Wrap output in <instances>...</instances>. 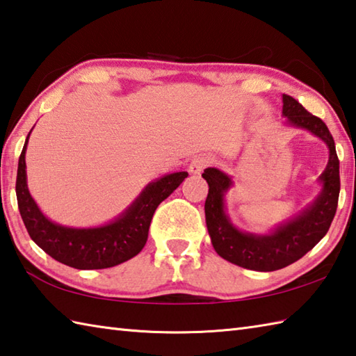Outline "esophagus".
I'll return each instance as SVG.
<instances>
[{
	"label": "esophagus",
	"mask_w": 356,
	"mask_h": 356,
	"mask_svg": "<svg viewBox=\"0 0 356 356\" xmlns=\"http://www.w3.org/2000/svg\"><path fill=\"white\" fill-rule=\"evenodd\" d=\"M210 163H211V159L207 157V156L194 157L191 160V163H190V172L191 174H200Z\"/></svg>",
	"instance_id": "esophagus-1"
}]
</instances>
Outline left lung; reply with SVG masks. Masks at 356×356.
Masks as SVG:
<instances>
[{"mask_svg":"<svg viewBox=\"0 0 356 356\" xmlns=\"http://www.w3.org/2000/svg\"><path fill=\"white\" fill-rule=\"evenodd\" d=\"M282 103V115L287 117L290 127L307 129L329 148V163L319 176L323 190L310 207L268 234L243 233L225 213L224 196L233 185L232 177L218 168H207L202 174L208 184L205 220L216 253L236 266L256 271H275L301 259L329 232L338 207L339 160L329 128L293 97L284 94Z\"/></svg>","mask_w":356,"mask_h":356,"instance_id":"obj_1","label":"left lung"}]
</instances>
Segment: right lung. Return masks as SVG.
I'll return each mask as SVG.
<instances>
[{"instance_id":"1","label":"right lung","mask_w":356,"mask_h":356,"mask_svg":"<svg viewBox=\"0 0 356 356\" xmlns=\"http://www.w3.org/2000/svg\"><path fill=\"white\" fill-rule=\"evenodd\" d=\"M32 131V129H31ZM21 151L17 172L18 210L27 233L37 245L65 266L79 270H99L118 266L142 252L156 208L188 177L172 172L145 186L131 207L117 219L95 228H71L55 224L40 211L26 180V148Z\"/></svg>"}]
</instances>
